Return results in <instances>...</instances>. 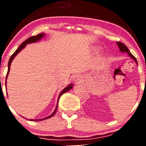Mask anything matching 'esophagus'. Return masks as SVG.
Segmentation results:
<instances>
[{"instance_id": "34e87169", "label": "esophagus", "mask_w": 146, "mask_h": 146, "mask_svg": "<svg viewBox=\"0 0 146 146\" xmlns=\"http://www.w3.org/2000/svg\"><path fill=\"white\" fill-rule=\"evenodd\" d=\"M73 80L75 83L78 84L80 83V82H82V75H80V74H77L75 75L74 77H73Z\"/></svg>"}]
</instances>
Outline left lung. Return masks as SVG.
Wrapping results in <instances>:
<instances>
[{"label":"left lung","mask_w":146,"mask_h":146,"mask_svg":"<svg viewBox=\"0 0 146 146\" xmlns=\"http://www.w3.org/2000/svg\"><path fill=\"white\" fill-rule=\"evenodd\" d=\"M117 45H118V47H119V51L122 52V53H128V56H130L132 60H135V62L137 63V59L135 58V57H134L133 55H132V53H130V51L128 50V48H127V46H125L124 44H123L122 42H117Z\"/></svg>","instance_id":"obj_1"}]
</instances>
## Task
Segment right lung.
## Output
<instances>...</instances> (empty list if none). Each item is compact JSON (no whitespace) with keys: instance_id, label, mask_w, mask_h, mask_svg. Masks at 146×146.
Returning a JSON list of instances; mask_svg holds the SVG:
<instances>
[{"instance_id":"add662e5","label":"right lung","mask_w":146,"mask_h":146,"mask_svg":"<svg viewBox=\"0 0 146 146\" xmlns=\"http://www.w3.org/2000/svg\"><path fill=\"white\" fill-rule=\"evenodd\" d=\"M45 36V33H40V34L37 35V36H31L30 37V38H28V39H27L26 40L23 42L22 44L20 45L19 47H18L17 49H16V51L14 52V53L12 54V56H11V58H9V62H8V71H7V77H6V81H5V86H7V77H8V75H9V70H10V66H11V62L13 61V60L14 59L15 57L18 55V53H20L22 49H23L25 46H27V44H31V43H35V42H37L40 41L42 38H43ZM73 84H69L66 87V88H64V89L62 90L61 92H60L59 96H58V103H57V106L56 107V108H55L54 111H53V113L51 114V115H50L48 117H44V118H42V119H36V121H42V120H45V119H49L51 118L53 116V115H55V114L56 113V111H57V109H58V102H59V100H60V98L61 97L62 95H63L64 93H65L66 92L68 91L69 90H71L72 88H73ZM30 121H33V119H29Z\"/></svg>"}]
</instances>
